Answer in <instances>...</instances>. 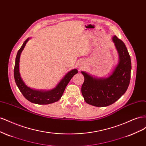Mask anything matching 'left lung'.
I'll list each match as a JSON object with an SVG mask.
<instances>
[{
    "mask_svg": "<svg viewBox=\"0 0 146 146\" xmlns=\"http://www.w3.org/2000/svg\"><path fill=\"white\" fill-rule=\"evenodd\" d=\"M113 41L119 54V62L112 74L107 78H96L82 71L85 80L82 86L84 100L95 107H107L117 101L129 86L131 69L130 56L127 48L116 36Z\"/></svg>",
    "mask_w": 146,
    "mask_h": 146,
    "instance_id": "1",
    "label": "left lung"
}]
</instances>
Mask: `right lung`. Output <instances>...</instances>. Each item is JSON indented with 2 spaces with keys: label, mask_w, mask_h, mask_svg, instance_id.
<instances>
[{
  "label": "right lung",
  "mask_w": 146,
  "mask_h": 146,
  "mask_svg": "<svg viewBox=\"0 0 146 146\" xmlns=\"http://www.w3.org/2000/svg\"><path fill=\"white\" fill-rule=\"evenodd\" d=\"M29 38H27L24 42L23 46H21L16 55L14 69V77L16 85L24 98L30 102L40 105H47L55 102L61 98L66 86L68 85L70 79L74 75L78 73V70L76 69L70 70L66 74L55 88L50 91L35 90L28 87L23 80L19 73V59L21 52L23 50L26 43L29 40Z\"/></svg>",
  "instance_id": "right-lung-1"
}]
</instances>
